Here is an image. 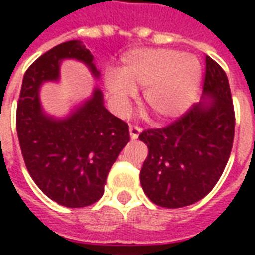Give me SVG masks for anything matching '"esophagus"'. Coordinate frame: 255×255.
I'll return each mask as SVG.
<instances>
[{
  "label": "esophagus",
  "mask_w": 255,
  "mask_h": 255,
  "mask_svg": "<svg viewBox=\"0 0 255 255\" xmlns=\"http://www.w3.org/2000/svg\"><path fill=\"white\" fill-rule=\"evenodd\" d=\"M142 132V128L138 127V126H129V135H131V139H138L139 133Z\"/></svg>",
  "instance_id": "esophagus-1"
}]
</instances>
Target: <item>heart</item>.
<instances>
[{
	"label": "heart",
	"mask_w": 255,
	"mask_h": 255,
	"mask_svg": "<svg viewBox=\"0 0 255 255\" xmlns=\"http://www.w3.org/2000/svg\"><path fill=\"white\" fill-rule=\"evenodd\" d=\"M201 75V64L192 56L172 49H139L123 58L117 76L106 80V89L115 108L124 113L135 90L144 87L143 104L155 119L169 120L192 105Z\"/></svg>",
	"instance_id": "obj_1"
}]
</instances>
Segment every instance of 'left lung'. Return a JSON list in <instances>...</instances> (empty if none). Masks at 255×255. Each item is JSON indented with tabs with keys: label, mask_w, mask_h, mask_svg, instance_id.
<instances>
[{
	"label": "left lung",
	"mask_w": 255,
	"mask_h": 255,
	"mask_svg": "<svg viewBox=\"0 0 255 255\" xmlns=\"http://www.w3.org/2000/svg\"><path fill=\"white\" fill-rule=\"evenodd\" d=\"M202 101L164 128L139 139L149 154L140 171L144 194L168 209L198 202L213 190L230 158L235 112L224 69L206 56Z\"/></svg>",
	"instance_id": "obj_1"
}]
</instances>
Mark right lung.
<instances>
[{
  "label": "right lung",
  "mask_w": 255,
  "mask_h": 255,
  "mask_svg": "<svg viewBox=\"0 0 255 255\" xmlns=\"http://www.w3.org/2000/svg\"><path fill=\"white\" fill-rule=\"evenodd\" d=\"M65 58L82 61L100 76L93 54L80 41L57 45L35 60L23 78L16 112V129L25 166L41 191L67 208H84L102 195L106 177L129 142L128 124L104 106V95H93L65 119L43 112L39 89L60 78Z\"/></svg>",
  "instance_id": "right-lung-1"
}]
</instances>
